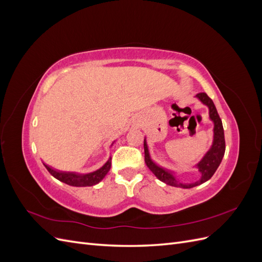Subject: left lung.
Instances as JSON below:
<instances>
[{
	"mask_svg": "<svg viewBox=\"0 0 262 262\" xmlns=\"http://www.w3.org/2000/svg\"><path fill=\"white\" fill-rule=\"evenodd\" d=\"M195 97L201 102H203L205 106H208L210 119L214 123V129H213L214 134H213L212 146L208 150L207 154L203 156L202 160L195 165L196 168L199 169V171L201 172V178L199 180L193 182V184H182V182H179V180L176 179V177L172 175L171 171H168L167 169H165V168L161 167V166L156 165L149 156L146 140L144 139V160H145L146 166L158 179L165 182V184H167L172 187L188 189V188L199 186V185L203 184V182L208 181L214 175V172L216 171L222 160H223V156L225 153L224 129H223V124H222L221 118L217 114V110L215 108V105H214L212 99L205 93L196 94Z\"/></svg>",
	"mask_w": 262,
	"mask_h": 262,
	"instance_id": "obj_1",
	"label": "left lung"
}]
</instances>
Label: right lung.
Segmentation results:
<instances>
[{"mask_svg": "<svg viewBox=\"0 0 262 262\" xmlns=\"http://www.w3.org/2000/svg\"><path fill=\"white\" fill-rule=\"evenodd\" d=\"M46 168L48 169V171L51 173V175L57 178L58 180L64 182L67 185L73 186V187H87V186H94L98 184L99 181L105 178L107 175V172L110 170V167H112V157L109 158L107 163L102 166L101 168L97 169L96 171H93L90 173H75V172H67V171H59L57 169L51 168L50 166L46 165Z\"/></svg>", "mask_w": 262, "mask_h": 262, "instance_id": "1", "label": "right lung"}]
</instances>
